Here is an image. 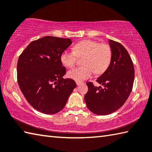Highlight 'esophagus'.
I'll return each mask as SVG.
<instances>
[{"label":"esophagus","mask_w":152,"mask_h":152,"mask_svg":"<svg viewBox=\"0 0 152 152\" xmlns=\"http://www.w3.org/2000/svg\"><path fill=\"white\" fill-rule=\"evenodd\" d=\"M76 83L77 85L79 86V85H80L81 84H82V82H81V81H76Z\"/></svg>","instance_id":"obj_1"}]
</instances>
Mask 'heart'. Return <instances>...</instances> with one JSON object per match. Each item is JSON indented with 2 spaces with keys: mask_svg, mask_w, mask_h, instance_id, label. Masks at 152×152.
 I'll list each match as a JSON object with an SVG mask.
<instances>
[{
  "mask_svg": "<svg viewBox=\"0 0 152 152\" xmlns=\"http://www.w3.org/2000/svg\"><path fill=\"white\" fill-rule=\"evenodd\" d=\"M74 51L64 50L60 60L67 68L76 64L78 57L84 56V66L74 68L68 72V76L76 81H82L92 76L94 73L102 74L110 66L112 57V48L106 43L99 44L94 40H83L76 43Z\"/></svg>",
  "mask_w": 152,
  "mask_h": 152,
  "instance_id": "b5f03b06",
  "label": "heart"
}]
</instances>
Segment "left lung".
<instances>
[{"label": "left lung", "mask_w": 152, "mask_h": 152, "mask_svg": "<svg viewBox=\"0 0 152 152\" xmlns=\"http://www.w3.org/2000/svg\"><path fill=\"white\" fill-rule=\"evenodd\" d=\"M109 43L112 51L111 62L96 80L104 88L87 82L88 90L84 96L88 108L94 114L102 115L115 112L126 102L135 76L133 62L127 50L120 42L110 40Z\"/></svg>", "instance_id": "8db88e82"}]
</instances>
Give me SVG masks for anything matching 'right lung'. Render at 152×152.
Masks as SVG:
<instances>
[{
	"mask_svg": "<svg viewBox=\"0 0 152 152\" xmlns=\"http://www.w3.org/2000/svg\"><path fill=\"white\" fill-rule=\"evenodd\" d=\"M71 44L70 38L48 36L30 42L18 58L17 81L21 92L44 114L62 110L76 87L74 80L62 78L66 71L60 56Z\"/></svg>",
	"mask_w": 152,
	"mask_h": 152,
	"instance_id": "1",
	"label": "right lung"
}]
</instances>
